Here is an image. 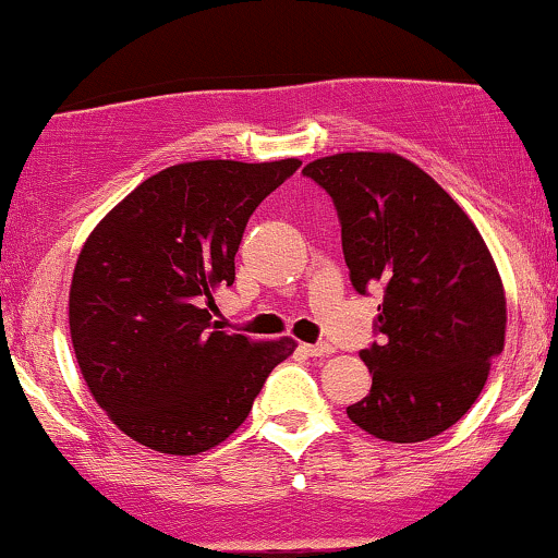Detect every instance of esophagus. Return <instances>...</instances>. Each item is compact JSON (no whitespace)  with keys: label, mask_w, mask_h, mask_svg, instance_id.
<instances>
[{"label":"esophagus","mask_w":558,"mask_h":558,"mask_svg":"<svg viewBox=\"0 0 558 558\" xmlns=\"http://www.w3.org/2000/svg\"><path fill=\"white\" fill-rule=\"evenodd\" d=\"M304 351L308 355H330L335 353V348L330 343H314V345H304Z\"/></svg>","instance_id":"obj_1"}]
</instances>
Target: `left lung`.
I'll list each match as a JSON object with an SVG mask.
<instances>
[{"label": "left lung", "mask_w": 558, "mask_h": 558, "mask_svg": "<svg viewBox=\"0 0 558 558\" xmlns=\"http://www.w3.org/2000/svg\"><path fill=\"white\" fill-rule=\"evenodd\" d=\"M332 197L359 293H385L361 351L372 389L348 418L411 445L471 411L505 348L507 299L492 252L465 210L395 153H338L304 169Z\"/></svg>", "instance_id": "obj_1"}]
</instances>
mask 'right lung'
Wrapping results in <instances>:
<instances>
[{
	"label": "right lung",
	"instance_id": "1",
	"mask_svg": "<svg viewBox=\"0 0 558 558\" xmlns=\"http://www.w3.org/2000/svg\"><path fill=\"white\" fill-rule=\"evenodd\" d=\"M301 166L194 160L158 171L106 215L80 252L70 332L93 398L126 436L199 454L244 424L291 338L257 343L215 325L250 215Z\"/></svg>",
	"mask_w": 558,
	"mask_h": 558
}]
</instances>
